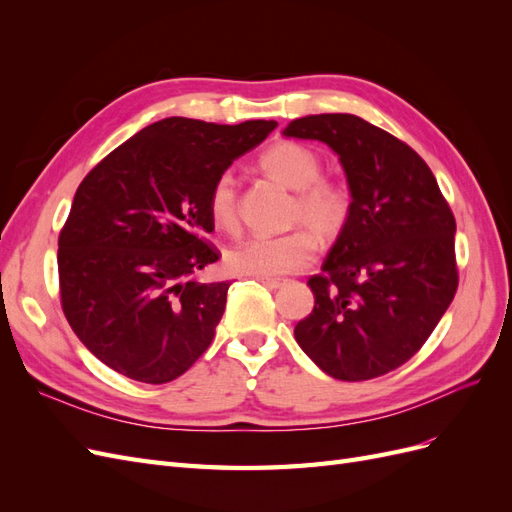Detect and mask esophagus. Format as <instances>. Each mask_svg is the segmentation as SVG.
Instances as JSON below:
<instances>
[{
    "label": "esophagus",
    "mask_w": 512,
    "mask_h": 512,
    "mask_svg": "<svg viewBox=\"0 0 512 512\" xmlns=\"http://www.w3.org/2000/svg\"><path fill=\"white\" fill-rule=\"evenodd\" d=\"M256 280H258L262 286H267V288H271V290L282 288V286L286 284V280H282V277H256Z\"/></svg>",
    "instance_id": "1"
}]
</instances>
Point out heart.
<instances>
[{
	"label": "heart",
	"mask_w": 512,
	"mask_h": 512,
	"mask_svg": "<svg viewBox=\"0 0 512 512\" xmlns=\"http://www.w3.org/2000/svg\"><path fill=\"white\" fill-rule=\"evenodd\" d=\"M260 168L294 192L290 222L301 224L284 235H254L228 247L230 271L256 277L294 273L316 258L318 231L324 241L337 239L348 228L354 211L350 185L322 177L318 153L301 143L280 141L260 156ZM209 215L222 230L237 226V179L224 170L209 190Z\"/></svg>",
	"instance_id": "b5f03b06"
}]
</instances>
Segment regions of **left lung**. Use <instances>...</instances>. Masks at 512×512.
I'll use <instances>...</instances> for the list:
<instances>
[{"label":"left lung","instance_id":"left-lung-1","mask_svg":"<svg viewBox=\"0 0 512 512\" xmlns=\"http://www.w3.org/2000/svg\"><path fill=\"white\" fill-rule=\"evenodd\" d=\"M284 136L329 145L354 196L348 228L307 280L314 309L294 339L335 380L389 374L421 350L455 297V215L425 160L374 123L307 115Z\"/></svg>","mask_w":512,"mask_h":512}]
</instances>
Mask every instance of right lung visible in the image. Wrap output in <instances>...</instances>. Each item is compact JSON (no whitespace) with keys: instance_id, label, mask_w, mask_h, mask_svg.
<instances>
[{"instance_id":"right-lung-1","label":"right lung","mask_w":512,"mask_h":512,"mask_svg":"<svg viewBox=\"0 0 512 512\" xmlns=\"http://www.w3.org/2000/svg\"><path fill=\"white\" fill-rule=\"evenodd\" d=\"M275 121L151 123L89 170L59 232L61 309L85 348L117 374L164 384L203 354L230 282L198 273L222 254L207 235L213 181Z\"/></svg>"}]
</instances>
